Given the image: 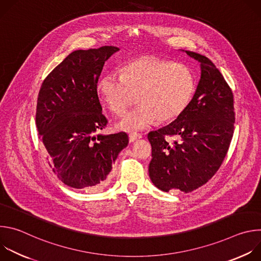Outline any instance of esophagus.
I'll use <instances>...</instances> for the list:
<instances>
[{"instance_id": "obj_1", "label": "esophagus", "mask_w": 261, "mask_h": 261, "mask_svg": "<svg viewBox=\"0 0 261 261\" xmlns=\"http://www.w3.org/2000/svg\"><path fill=\"white\" fill-rule=\"evenodd\" d=\"M141 138V135L140 134H136V133H131L129 134V141L130 142H134L135 140Z\"/></svg>"}]
</instances>
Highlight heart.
<instances>
[{
    "label": "heart",
    "mask_w": 261,
    "mask_h": 261,
    "mask_svg": "<svg viewBox=\"0 0 261 261\" xmlns=\"http://www.w3.org/2000/svg\"><path fill=\"white\" fill-rule=\"evenodd\" d=\"M96 92L111 113L124 115L136 102L139 106L121 120L117 127L127 132L147 128L157 120L169 123L187 109L195 92V79L185 65L154 58H137L99 80Z\"/></svg>",
    "instance_id": "heart-1"
}]
</instances>
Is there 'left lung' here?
Returning a JSON list of instances; mask_svg holds the SVG:
<instances>
[{"instance_id": "1", "label": "left lung", "mask_w": 261, "mask_h": 261, "mask_svg": "<svg viewBox=\"0 0 261 261\" xmlns=\"http://www.w3.org/2000/svg\"><path fill=\"white\" fill-rule=\"evenodd\" d=\"M200 63L201 75L191 103L169 125L151 131L148 174L164 192H192L220 168L234 129L233 94L220 71L206 57L187 51Z\"/></svg>"}]
</instances>
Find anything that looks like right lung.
<instances>
[{"label": "right lung", "instance_id": "right-lung-1", "mask_svg": "<svg viewBox=\"0 0 261 261\" xmlns=\"http://www.w3.org/2000/svg\"><path fill=\"white\" fill-rule=\"evenodd\" d=\"M118 50L102 46L71 53L39 91L36 125L40 140L53 171L74 189L102 190L129 142L125 132L94 135L107 124L96 85L105 62Z\"/></svg>", "mask_w": 261, "mask_h": 261}]
</instances>
